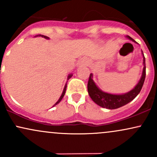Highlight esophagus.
<instances>
[{"instance_id": "34e87169", "label": "esophagus", "mask_w": 157, "mask_h": 157, "mask_svg": "<svg viewBox=\"0 0 157 157\" xmlns=\"http://www.w3.org/2000/svg\"><path fill=\"white\" fill-rule=\"evenodd\" d=\"M80 65H88L89 64V60H88L87 58L86 57H83L80 60V63H79Z\"/></svg>"}]
</instances>
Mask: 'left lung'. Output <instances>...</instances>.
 Listing matches in <instances>:
<instances>
[{
  "mask_svg": "<svg viewBox=\"0 0 157 157\" xmlns=\"http://www.w3.org/2000/svg\"><path fill=\"white\" fill-rule=\"evenodd\" d=\"M126 37L136 44V41L133 38H131L130 36L127 35ZM142 55L143 57V62H142L143 69H142V76L140 77L138 83L134 86V89H131L128 92L121 94H114L108 93L102 91L97 86L94 81L93 80V74H91L89 79V82H88V92H89L91 100L97 105L107 109H118V108L122 107V106L132 101L141 91L145 79V58L142 51Z\"/></svg>",
  "mask_w": 157,
  "mask_h": 157,
  "instance_id": "obj_1",
  "label": "left lung"
}]
</instances>
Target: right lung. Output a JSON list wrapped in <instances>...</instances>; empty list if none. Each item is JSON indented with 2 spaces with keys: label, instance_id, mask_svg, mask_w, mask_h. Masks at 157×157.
Masks as SVG:
<instances>
[{
  "label": "right lung",
  "instance_id": "add662e5",
  "mask_svg": "<svg viewBox=\"0 0 157 157\" xmlns=\"http://www.w3.org/2000/svg\"><path fill=\"white\" fill-rule=\"evenodd\" d=\"M35 37H44L45 39H47V40H48L49 39V37H47V36H45V35H36V36H35ZM72 77V74H70V75H68V78H67V80H69L70 78H71V77ZM66 87H67V82H66V85H65V86H64V89H63V93H62V94H61V96H60V98H59V100H57V102H56V103L55 104V105H53V107L54 106H55L56 105H57V104L59 103V102H60V101H61V100H62L63 99V97H64V95H65V93H66Z\"/></svg>",
  "mask_w": 157,
  "mask_h": 157
}]
</instances>
